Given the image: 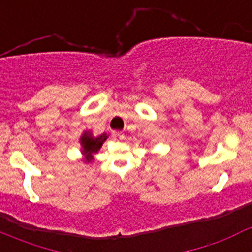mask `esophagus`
<instances>
[{
    "instance_id": "34e87169",
    "label": "esophagus",
    "mask_w": 252,
    "mask_h": 252,
    "mask_svg": "<svg viewBox=\"0 0 252 252\" xmlns=\"http://www.w3.org/2000/svg\"><path fill=\"white\" fill-rule=\"evenodd\" d=\"M112 137L115 140H124V133L120 132V131H112Z\"/></svg>"
}]
</instances>
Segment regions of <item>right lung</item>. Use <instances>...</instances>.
Wrapping results in <instances>:
<instances>
[{"instance_id":"add662e5","label":"right lung","mask_w":252,"mask_h":252,"mask_svg":"<svg viewBox=\"0 0 252 252\" xmlns=\"http://www.w3.org/2000/svg\"><path fill=\"white\" fill-rule=\"evenodd\" d=\"M106 133H102L99 136L93 137L92 133L90 131H86V132L82 135L81 137V145H82V154L86 158V161L90 162L93 159V155L95 153H98V150L101 149L102 144L107 140Z\"/></svg>"}]
</instances>
